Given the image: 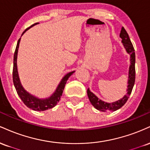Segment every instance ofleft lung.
<instances>
[{
  "mask_svg": "<svg viewBox=\"0 0 150 150\" xmlns=\"http://www.w3.org/2000/svg\"><path fill=\"white\" fill-rule=\"evenodd\" d=\"M120 37L122 39V43L123 44L125 50L130 55V66L129 68V77H128V92L120 100L115 101L112 103H106L104 101L100 100L99 98H97L87 89V95H88L89 99L90 101L91 104L94 106V108L100 111H115L116 110L119 109L124 105L126 101H128L130 94H131L132 88H133L134 84L135 81V49L129 37L128 34L127 33L126 30L124 27H122L121 31L120 33Z\"/></svg>",
  "mask_w": 150,
  "mask_h": 150,
  "instance_id": "left-lung-1",
  "label": "left lung"
}]
</instances>
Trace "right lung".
Instances as JSON below:
<instances>
[{"mask_svg":"<svg viewBox=\"0 0 150 150\" xmlns=\"http://www.w3.org/2000/svg\"><path fill=\"white\" fill-rule=\"evenodd\" d=\"M37 23L34 24V25H31L30 27H29L28 28H27L24 31V32L22 33L23 34L27 30L30 28V27H33L34 25H37ZM20 38L18 41V44H17L16 49H15V53H14V58H13V84L16 89L17 93L19 95V97H20L21 100L23 101V103L28 108H31V109L34 110V111H45V110L49 109L54 107L58 101H60L62 94H63V89H64L65 85L66 84L67 80L69 78L70 75L73 74L75 71L70 72V73H68L66 75H65L64 77L62 79V80L60 82V84L58 85L57 89H56V92H55L52 94V96H51L49 98L45 99H39L38 98L34 97V96L31 95L29 94L28 92H27V91H25L24 89L22 86L21 85V83L20 82V79L18 77V70H17V56H18V47H19V44H20Z\"/></svg>","mask_w":150,"mask_h":150,"instance_id":"1","label":"right lung"}]
</instances>
